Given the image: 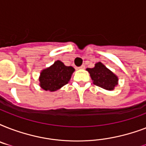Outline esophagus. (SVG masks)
I'll list each match as a JSON object with an SVG mask.
<instances>
[{
    "mask_svg": "<svg viewBox=\"0 0 146 146\" xmlns=\"http://www.w3.org/2000/svg\"><path fill=\"white\" fill-rule=\"evenodd\" d=\"M85 68H86L85 65H82V66H80V67H79V69H80V70H84Z\"/></svg>",
    "mask_w": 146,
    "mask_h": 146,
    "instance_id": "1",
    "label": "esophagus"
}]
</instances>
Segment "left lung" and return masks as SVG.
<instances>
[{"label": "left lung", "instance_id": "left-lung-1", "mask_svg": "<svg viewBox=\"0 0 146 146\" xmlns=\"http://www.w3.org/2000/svg\"><path fill=\"white\" fill-rule=\"evenodd\" d=\"M86 70L90 74L94 84L102 89L111 91L118 84L117 76L101 62L95 64L93 68H87Z\"/></svg>", "mask_w": 146, "mask_h": 146}]
</instances>
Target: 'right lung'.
I'll return each mask as SVG.
<instances>
[{"mask_svg": "<svg viewBox=\"0 0 146 146\" xmlns=\"http://www.w3.org/2000/svg\"><path fill=\"white\" fill-rule=\"evenodd\" d=\"M74 70L73 66H65L63 62L57 60L41 72L40 86L45 91H57L68 83Z\"/></svg>", "mask_w": 146, "mask_h": 146, "instance_id": "add662e5", "label": "right lung"}]
</instances>
